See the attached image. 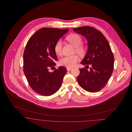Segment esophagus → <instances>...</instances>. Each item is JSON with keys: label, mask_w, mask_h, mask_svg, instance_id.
<instances>
[{"label": "esophagus", "mask_w": 132, "mask_h": 132, "mask_svg": "<svg viewBox=\"0 0 132 132\" xmlns=\"http://www.w3.org/2000/svg\"><path fill=\"white\" fill-rule=\"evenodd\" d=\"M67 69L68 71H71V70H72V69L71 68H67Z\"/></svg>", "instance_id": "34e87169"}]
</instances>
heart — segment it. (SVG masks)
I'll use <instances>...</instances> for the list:
<instances>
[{
	"mask_svg": "<svg viewBox=\"0 0 132 132\" xmlns=\"http://www.w3.org/2000/svg\"><path fill=\"white\" fill-rule=\"evenodd\" d=\"M66 39L71 44L75 47V51L80 56L84 55L86 52V49L84 46L82 45V39L78 34H72L69 35ZM62 42L60 39L58 40L54 47V50L57 55L62 54ZM79 59L77 55L75 54L72 56H65L61 58L59 61V63L61 65L67 67L68 68H72L74 67Z\"/></svg>",
	"mask_w": 132,
	"mask_h": 132,
	"instance_id": "heart-1",
	"label": "heart"
}]
</instances>
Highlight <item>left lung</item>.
I'll return each mask as SVG.
<instances>
[{"instance_id": "8db88e82", "label": "left lung", "mask_w": 132, "mask_h": 132, "mask_svg": "<svg viewBox=\"0 0 132 132\" xmlns=\"http://www.w3.org/2000/svg\"><path fill=\"white\" fill-rule=\"evenodd\" d=\"M76 32L85 37L88 51L81 64L92 65L90 70L79 69L77 81L85 90L95 93L101 90L108 83L114 69V58L109 42L103 34L94 27L85 26L74 28Z\"/></svg>"}]
</instances>
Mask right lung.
Listing matches in <instances>:
<instances>
[{"instance_id":"obj_1","label":"right lung","mask_w":132,"mask_h":132,"mask_svg":"<svg viewBox=\"0 0 132 132\" xmlns=\"http://www.w3.org/2000/svg\"><path fill=\"white\" fill-rule=\"evenodd\" d=\"M68 29L42 28L32 35L27 43L23 54V72L27 82L38 94L50 96L60 88L67 69L59 67L49 72L57 60L54 47Z\"/></svg>"}]
</instances>
